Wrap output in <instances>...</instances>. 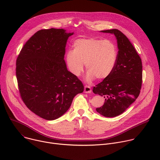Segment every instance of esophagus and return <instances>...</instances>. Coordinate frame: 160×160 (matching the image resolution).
I'll list each match as a JSON object with an SVG mask.
<instances>
[{
  "mask_svg": "<svg viewBox=\"0 0 160 160\" xmlns=\"http://www.w3.org/2000/svg\"><path fill=\"white\" fill-rule=\"evenodd\" d=\"M91 92H92V90H91L90 87L85 85L84 88V92L86 94H90L91 93Z\"/></svg>",
  "mask_w": 160,
  "mask_h": 160,
  "instance_id": "34e87169",
  "label": "esophagus"
}]
</instances>
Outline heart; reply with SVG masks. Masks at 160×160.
<instances>
[{
	"label": "heart",
	"mask_w": 160,
	"mask_h": 160,
	"mask_svg": "<svg viewBox=\"0 0 160 160\" xmlns=\"http://www.w3.org/2000/svg\"><path fill=\"white\" fill-rule=\"evenodd\" d=\"M118 47L111 40L96 38H79L73 43V50L68 51L66 62L68 70L75 77H79L85 64L87 82L96 77L102 80L114 70L118 59Z\"/></svg>",
	"instance_id": "1"
}]
</instances>
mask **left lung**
<instances>
[{
    "label": "left lung",
    "instance_id": "obj_1",
    "mask_svg": "<svg viewBox=\"0 0 160 160\" xmlns=\"http://www.w3.org/2000/svg\"><path fill=\"white\" fill-rule=\"evenodd\" d=\"M114 34L117 40L118 59L115 69L102 82L94 87L93 92L104 98V104L96 108L105 117L123 113L138 98L142 81L141 59L128 38L120 30L100 31Z\"/></svg>",
    "mask_w": 160,
    "mask_h": 160
}]
</instances>
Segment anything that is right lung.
Masks as SVG:
<instances>
[{"label":"right lung","instance_id":"obj_1","mask_svg":"<svg viewBox=\"0 0 160 160\" xmlns=\"http://www.w3.org/2000/svg\"><path fill=\"white\" fill-rule=\"evenodd\" d=\"M73 34L62 28L39 30L17 58L21 97L30 111L45 120L62 116L74 97L83 91V83L68 70L64 59L66 42Z\"/></svg>","mask_w":160,"mask_h":160}]
</instances>
